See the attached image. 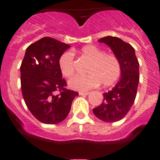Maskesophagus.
<instances>
[{
	"instance_id": "esophagus-1",
	"label": "esophagus",
	"mask_w": 160,
	"mask_h": 160,
	"mask_svg": "<svg viewBox=\"0 0 160 160\" xmlns=\"http://www.w3.org/2000/svg\"><path fill=\"white\" fill-rule=\"evenodd\" d=\"M89 92L87 91H80L79 92V95H88Z\"/></svg>"
}]
</instances>
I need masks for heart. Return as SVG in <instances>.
Returning a JSON list of instances; mask_svg holds the SVG:
<instances>
[{"label": "heart", "instance_id": "heart-1", "mask_svg": "<svg viewBox=\"0 0 160 160\" xmlns=\"http://www.w3.org/2000/svg\"><path fill=\"white\" fill-rule=\"evenodd\" d=\"M81 57L89 62L85 75H78L69 81V87L73 90H87L94 87H111L119 79L122 67L118 58L114 54L106 53L93 45L85 46L78 50ZM61 73L66 78H70L74 73L73 53L66 51L58 60Z\"/></svg>", "mask_w": 160, "mask_h": 160}]
</instances>
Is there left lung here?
I'll use <instances>...</instances> for the list:
<instances>
[{"label":"left lung","mask_w":160,"mask_h":160,"mask_svg":"<svg viewBox=\"0 0 160 160\" xmlns=\"http://www.w3.org/2000/svg\"><path fill=\"white\" fill-rule=\"evenodd\" d=\"M98 42L111 47L119 60L122 72L118 83L103 94L102 102L93 109V112L103 122H114L126 116L135 102L139 82V64L135 49L120 38L107 36Z\"/></svg>","instance_id":"left-lung-1"}]
</instances>
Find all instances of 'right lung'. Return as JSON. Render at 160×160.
Here are the masks:
<instances>
[{
  "label": "right lung",
  "instance_id": "add662e5",
  "mask_svg": "<svg viewBox=\"0 0 160 160\" xmlns=\"http://www.w3.org/2000/svg\"><path fill=\"white\" fill-rule=\"evenodd\" d=\"M70 45L43 38L28 46L22 61L21 86L31 114L46 124L59 123L67 117L78 93L66 88L59 58Z\"/></svg>",
  "mask_w": 160,
  "mask_h": 160
}]
</instances>
